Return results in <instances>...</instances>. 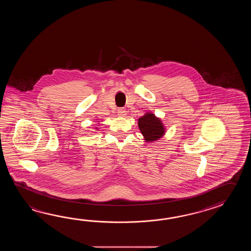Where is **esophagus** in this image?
Here are the masks:
<instances>
[{"instance_id": "obj_1", "label": "esophagus", "mask_w": 251, "mask_h": 251, "mask_svg": "<svg viewBox=\"0 0 251 251\" xmlns=\"http://www.w3.org/2000/svg\"><path fill=\"white\" fill-rule=\"evenodd\" d=\"M118 115L119 117H126V109L123 108V107H120V108H118Z\"/></svg>"}]
</instances>
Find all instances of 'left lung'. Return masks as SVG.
<instances>
[{"instance_id": "left-lung-1", "label": "left lung", "mask_w": 251, "mask_h": 251, "mask_svg": "<svg viewBox=\"0 0 251 251\" xmlns=\"http://www.w3.org/2000/svg\"><path fill=\"white\" fill-rule=\"evenodd\" d=\"M138 126L147 143L159 140L166 132L161 120L151 112L145 113L142 118H139Z\"/></svg>"}]
</instances>
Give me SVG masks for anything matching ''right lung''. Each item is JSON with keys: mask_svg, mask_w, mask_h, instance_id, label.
I'll return each mask as SVG.
<instances>
[{"mask_svg": "<svg viewBox=\"0 0 251 251\" xmlns=\"http://www.w3.org/2000/svg\"><path fill=\"white\" fill-rule=\"evenodd\" d=\"M96 129H98V128H96Z\"/></svg>", "mask_w": 251, "mask_h": 251, "instance_id": "right-lung-1", "label": "right lung"}]
</instances>
